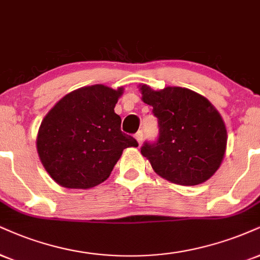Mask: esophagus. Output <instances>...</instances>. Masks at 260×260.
<instances>
[{
  "instance_id": "obj_1",
  "label": "esophagus",
  "mask_w": 260,
  "mask_h": 260,
  "mask_svg": "<svg viewBox=\"0 0 260 260\" xmlns=\"http://www.w3.org/2000/svg\"><path fill=\"white\" fill-rule=\"evenodd\" d=\"M134 137H136L137 142H138L139 144L142 143V142H143V139H144V134H143V131H142V129L138 131V132L136 133V136H134Z\"/></svg>"
}]
</instances>
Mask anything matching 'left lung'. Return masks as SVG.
<instances>
[{
	"mask_svg": "<svg viewBox=\"0 0 260 260\" xmlns=\"http://www.w3.org/2000/svg\"><path fill=\"white\" fill-rule=\"evenodd\" d=\"M140 90L158 122L157 139L140 148L156 173L179 185H198L213 176L226 148V129L214 106L181 87L152 90L143 84Z\"/></svg>",
	"mask_w": 260,
	"mask_h": 260,
	"instance_id": "8db88e82",
	"label": "left lung"
}]
</instances>
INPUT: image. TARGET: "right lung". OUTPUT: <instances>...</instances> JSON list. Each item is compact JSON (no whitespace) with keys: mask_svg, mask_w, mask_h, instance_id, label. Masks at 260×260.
Instances as JSON below:
<instances>
[{"mask_svg":"<svg viewBox=\"0 0 260 260\" xmlns=\"http://www.w3.org/2000/svg\"><path fill=\"white\" fill-rule=\"evenodd\" d=\"M122 88L83 87L59 100L41 123L37 151L43 167L59 185L88 189L104 181L123 149L138 146L121 131L114 111Z\"/></svg>","mask_w":260,"mask_h":260,"instance_id":"right-lung-1","label":"right lung"}]
</instances>
